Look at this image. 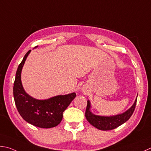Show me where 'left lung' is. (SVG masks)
Returning <instances> with one entry per match:
<instances>
[{
	"label": "left lung",
	"mask_w": 151,
	"mask_h": 151,
	"mask_svg": "<svg viewBox=\"0 0 151 151\" xmlns=\"http://www.w3.org/2000/svg\"><path fill=\"white\" fill-rule=\"evenodd\" d=\"M136 103H137V99L132 106L126 112L121 114L107 117V116H101L93 114L89 110L91 108L90 102L89 101H87V105L86 110H85V117L93 126L103 131L114 129L129 120L134 112Z\"/></svg>",
	"instance_id": "left-lung-1"
}]
</instances>
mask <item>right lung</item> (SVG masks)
Returning a JSON list of instances; mask_svg holds the SVG:
<instances>
[{
	"mask_svg": "<svg viewBox=\"0 0 151 151\" xmlns=\"http://www.w3.org/2000/svg\"><path fill=\"white\" fill-rule=\"evenodd\" d=\"M30 52L31 50L25 54L16 71L13 87L14 101L19 114L28 123L41 128L54 127L60 123L64 111L76 97V94L58 95L47 100H37L27 95L22 86L21 72Z\"/></svg>",
	"mask_w": 151,
	"mask_h": 151,
	"instance_id": "add662e5",
	"label": "right lung"
}]
</instances>
